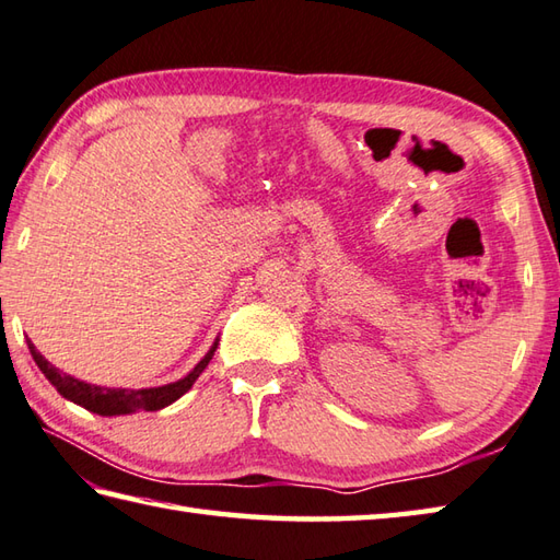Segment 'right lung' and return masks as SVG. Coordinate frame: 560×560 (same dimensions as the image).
Returning a JSON list of instances; mask_svg holds the SVG:
<instances>
[{"instance_id": "obj_1", "label": "right lung", "mask_w": 560, "mask_h": 560, "mask_svg": "<svg viewBox=\"0 0 560 560\" xmlns=\"http://www.w3.org/2000/svg\"><path fill=\"white\" fill-rule=\"evenodd\" d=\"M218 347V339L208 349L206 357L196 364L189 374L184 378L167 383V386H158V388H106V386H94V383H86L74 378L70 374H62L60 369H55L50 361L43 357L36 347L31 345L28 339V349H31V357L36 361L38 369L43 371V376H46L55 390L60 393L62 398H68L77 405H82L84 410L96 412V415H104V418H114V415H130V412H138V410H148V412H155L167 408L174 400H179L186 390H189L196 378L203 374V369L208 366V361L213 359V352Z\"/></svg>"}]
</instances>
